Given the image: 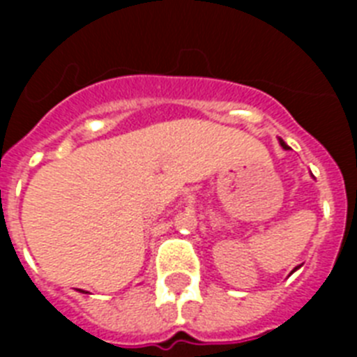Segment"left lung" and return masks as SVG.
Returning <instances> with one entry per match:
<instances>
[{"instance_id": "1", "label": "left lung", "mask_w": 357, "mask_h": 357, "mask_svg": "<svg viewBox=\"0 0 357 357\" xmlns=\"http://www.w3.org/2000/svg\"><path fill=\"white\" fill-rule=\"evenodd\" d=\"M280 144H282V148H283V150H291V148H289V146L285 144V142H283L282 139H280ZM298 268H300V266H294V268H293V272H294V271H298ZM293 272H291V274H293Z\"/></svg>"}]
</instances>
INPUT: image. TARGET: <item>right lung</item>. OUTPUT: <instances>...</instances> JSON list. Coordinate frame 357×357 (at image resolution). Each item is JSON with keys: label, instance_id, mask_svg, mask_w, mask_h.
I'll use <instances>...</instances> for the list:
<instances>
[{"label": "right lung", "instance_id": "obj_1", "mask_svg": "<svg viewBox=\"0 0 357 357\" xmlns=\"http://www.w3.org/2000/svg\"><path fill=\"white\" fill-rule=\"evenodd\" d=\"M79 293H85V291H81V289H79Z\"/></svg>", "mask_w": 357, "mask_h": 357}]
</instances>
